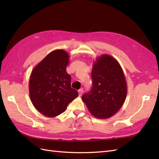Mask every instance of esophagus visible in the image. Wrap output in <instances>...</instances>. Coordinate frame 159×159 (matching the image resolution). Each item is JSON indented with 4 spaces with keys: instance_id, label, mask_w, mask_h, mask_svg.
Returning <instances> with one entry per match:
<instances>
[{
    "instance_id": "34e87169",
    "label": "esophagus",
    "mask_w": 159,
    "mask_h": 159,
    "mask_svg": "<svg viewBox=\"0 0 159 159\" xmlns=\"http://www.w3.org/2000/svg\"><path fill=\"white\" fill-rule=\"evenodd\" d=\"M78 93H79V95L80 96H81L84 93V89H80L79 91H78Z\"/></svg>"
}]
</instances>
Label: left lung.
I'll list each match as a JSON object with an SVG mask.
<instances>
[{"label": "left lung", "instance_id": "8db88e82", "mask_svg": "<svg viewBox=\"0 0 159 159\" xmlns=\"http://www.w3.org/2000/svg\"><path fill=\"white\" fill-rule=\"evenodd\" d=\"M93 85L82 95L89 111L98 119H108L121 109L127 94V85L121 66L111 56L97 57L91 70Z\"/></svg>", "mask_w": 159, "mask_h": 159}]
</instances>
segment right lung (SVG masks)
<instances>
[{"instance_id":"obj_1","label":"right lung","mask_w":159,"mask_h":159,"mask_svg":"<svg viewBox=\"0 0 159 159\" xmlns=\"http://www.w3.org/2000/svg\"><path fill=\"white\" fill-rule=\"evenodd\" d=\"M69 59L64 50H54L31 72L30 100L34 107L46 117H54L64 112L78 96V91L71 88V76L66 71Z\"/></svg>"}]
</instances>
